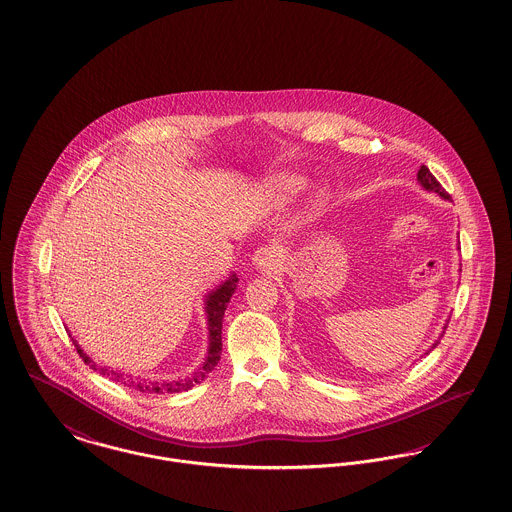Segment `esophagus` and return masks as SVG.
I'll list each match as a JSON object with an SVG mask.
<instances>
[{
	"label": "esophagus",
	"mask_w": 512,
	"mask_h": 512,
	"mask_svg": "<svg viewBox=\"0 0 512 512\" xmlns=\"http://www.w3.org/2000/svg\"><path fill=\"white\" fill-rule=\"evenodd\" d=\"M253 265L261 271H273L280 265V257L273 247H259L253 257H251Z\"/></svg>",
	"instance_id": "esophagus-1"
}]
</instances>
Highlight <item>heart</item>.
<instances>
[{
    "label": "heart",
    "mask_w": 512,
    "mask_h": 512,
    "mask_svg": "<svg viewBox=\"0 0 512 512\" xmlns=\"http://www.w3.org/2000/svg\"><path fill=\"white\" fill-rule=\"evenodd\" d=\"M271 185L275 187L276 191L284 193V195H296L302 187H304V181L300 177H290V175H278Z\"/></svg>",
    "instance_id": "obj_1"
}]
</instances>
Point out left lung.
Wrapping results in <instances>:
<instances>
[{
    "instance_id": "obj_1",
    "label": "left lung",
    "mask_w": 512,
    "mask_h": 512,
    "mask_svg": "<svg viewBox=\"0 0 512 512\" xmlns=\"http://www.w3.org/2000/svg\"><path fill=\"white\" fill-rule=\"evenodd\" d=\"M417 181L421 183V187H423L425 191L436 193V195H440L442 198H450V195H448V193L442 189V185H440V183L434 179V175L431 173V171H429V167H427V165H421V169H419V173H417ZM446 327H448V319H446V323H444V327H442V333H440V337L444 335V329H446ZM440 337L434 341L433 347H431V349H429V351H427L425 354H429L431 351H433L434 347L440 343Z\"/></svg>"
}]
</instances>
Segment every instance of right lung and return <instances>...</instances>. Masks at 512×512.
<instances>
[{
    "mask_svg": "<svg viewBox=\"0 0 512 512\" xmlns=\"http://www.w3.org/2000/svg\"><path fill=\"white\" fill-rule=\"evenodd\" d=\"M237 276L232 273L222 284H218L214 290H210L204 296V312H206V325H208V351L204 356V362L198 366L191 376L187 378H177V380H163V382H144L140 378H134L132 374H124L120 370H115L111 366H99L93 358H89L83 353V349L79 347L78 341H74L79 356L83 358L85 364H89V368L97 370L99 374L107 376L113 382H122L124 386H132L140 392H150V394H179V392H187L191 388H195L200 384L208 372L214 370V366L220 360L222 354V321H224V312L228 308V302L232 298V294L236 292Z\"/></svg>",
    "mask_w": 512,
    "mask_h": 512,
    "instance_id": "1",
    "label": "right lung"
}]
</instances>
